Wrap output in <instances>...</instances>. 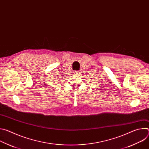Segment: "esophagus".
<instances>
[{
    "label": "esophagus",
    "mask_w": 149,
    "mask_h": 149,
    "mask_svg": "<svg viewBox=\"0 0 149 149\" xmlns=\"http://www.w3.org/2000/svg\"><path fill=\"white\" fill-rule=\"evenodd\" d=\"M79 71H75L74 72V74H75V75H78L79 74Z\"/></svg>",
    "instance_id": "obj_1"
}]
</instances>
